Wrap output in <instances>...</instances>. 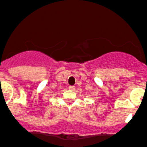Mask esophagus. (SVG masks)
I'll list each match as a JSON object with an SVG mask.
<instances>
[{"instance_id":"1","label":"esophagus","mask_w":147,"mask_h":147,"mask_svg":"<svg viewBox=\"0 0 147 147\" xmlns=\"http://www.w3.org/2000/svg\"><path fill=\"white\" fill-rule=\"evenodd\" d=\"M69 90H72V91H74L75 89V87L74 86H69Z\"/></svg>"}]
</instances>
